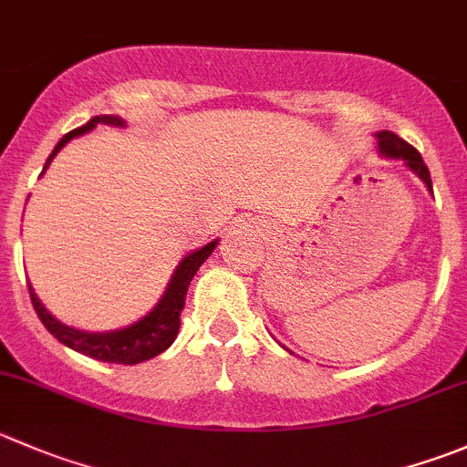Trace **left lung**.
<instances>
[{"mask_svg": "<svg viewBox=\"0 0 467 467\" xmlns=\"http://www.w3.org/2000/svg\"><path fill=\"white\" fill-rule=\"evenodd\" d=\"M377 139H379V152H381L383 157H390V160H404L406 166H409V169L413 171L424 184H427L429 192H433L431 175H429L427 164H424L422 155H420L410 143H406L404 139L397 137L395 132H388V130L379 132Z\"/></svg>", "mask_w": 467, "mask_h": 467, "instance_id": "obj_1", "label": "left lung"}]
</instances>
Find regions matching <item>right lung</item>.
<instances>
[{
  "instance_id": "obj_1",
  "label": "right lung",
  "mask_w": 467,
  "mask_h": 467,
  "mask_svg": "<svg viewBox=\"0 0 467 467\" xmlns=\"http://www.w3.org/2000/svg\"><path fill=\"white\" fill-rule=\"evenodd\" d=\"M98 123L125 128V120L119 119V116H93L88 123L72 130V132H67L66 137L54 146L52 155H49L47 161H45V169H47L49 161L54 160V155H57L67 141L90 132ZM216 244H219V239L210 242L207 246L198 248V251L189 253V255L180 262L178 269H175L173 278H171L169 287H166L164 296L160 298V303H157L146 317L134 321V324L128 326V328L109 330V333H88V330L70 328V326L61 324L54 315H49V310H45L40 298L36 296L34 287L29 285L31 303H34L36 315H38V319L43 321L45 328H47L58 342L66 344V347L75 348V351H79V354L90 356V358L95 360H102V363H119V365L143 363V360H150L155 358V356H160L161 351H166V348L173 344V339L178 337L180 312L184 310V298H187L189 283H192V278L196 275V271L201 269L202 262L212 255Z\"/></svg>"
}]
</instances>
